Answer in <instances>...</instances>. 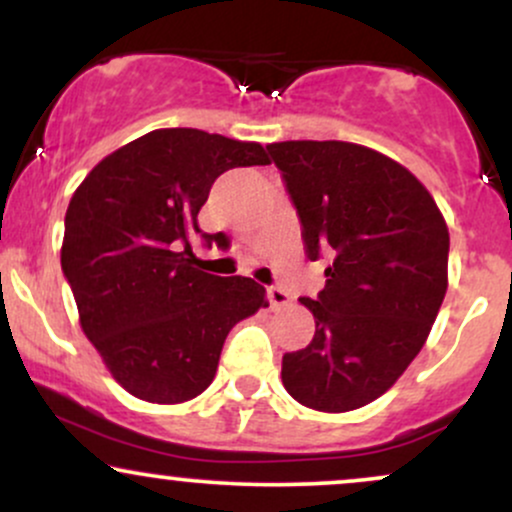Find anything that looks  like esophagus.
I'll use <instances>...</instances> for the list:
<instances>
[{"mask_svg": "<svg viewBox=\"0 0 512 512\" xmlns=\"http://www.w3.org/2000/svg\"><path fill=\"white\" fill-rule=\"evenodd\" d=\"M267 298H269V305H272L274 310L279 308H286V305H291V296L286 293L281 286H269L267 289Z\"/></svg>", "mask_w": 512, "mask_h": 512, "instance_id": "obj_1", "label": "esophagus"}]
</instances>
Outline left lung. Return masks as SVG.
Instances as JSON below:
<instances>
[{"mask_svg":"<svg viewBox=\"0 0 512 512\" xmlns=\"http://www.w3.org/2000/svg\"><path fill=\"white\" fill-rule=\"evenodd\" d=\"M303 223L310 260L330 257L315 337L281 361L303 407L342 414L385 395L426 344L448 291V223L395 158L351 142L267 144Z\"/></svg>","mask_w":512,"mask_h":512,"instance_id":"left-lung-1","label":"left lung"}]
</instances>
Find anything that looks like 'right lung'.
Returning <instances> with one entry per match:
<instances>
[{"label":"right lung","mask_w":512,"mask_h":512,"mask_svg":"<svg viewBox=\"0 0 512 512\" xmlns=\"http://www.w3.org/2000/svg\"><path fill=\"white\" fill-rule=\"evenodd\" d=\"M262 144L202 129H154L113 151L76 187L64 216L62 269L79 325L129 395L190 402L211 385L228 332L267 305L250 276H214L190 260L211 185L267 166Z\"/></svg>","instance_id":"1"}]
</instances>
